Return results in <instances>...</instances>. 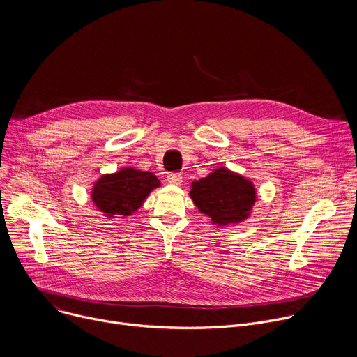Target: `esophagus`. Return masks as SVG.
<instances>
[{"mask_svg": "<svg viewBox=\"0 0 357 357\" xmlns=\"http://www.w3.org/2000/svg\"><path fill=\"white\" fill-rule=\"evenodd\" d=\"M168 182L169 183H172V185H182V182H183V178H182V175L181 174H175V172H172V174H169L168 175Z\"/></svg>", "mask_w": 357, "mask_h": 357, "instance_id": "34e87169", "label": "esophagus"}]
</instances>
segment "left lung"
I'll return each instance as SVG.
<instances>
[{
    "label": "left lung",
    "mask_w": 357,
    "mask_h": 357,
    "mask_svg": "<svg viewBox=\"0 0 357 357\" xmlns=\"http://www.w3.org/2000/svg\"><path fill=\"white\" fill-rule=\"evenodd\" d=\"M189 195L199 212L218 226L247 219L257 197L252 182L226 168H218L206 178L193 181Z\"/></svg>",
    "instance_id": "left-lung-1"
}]
</instances>
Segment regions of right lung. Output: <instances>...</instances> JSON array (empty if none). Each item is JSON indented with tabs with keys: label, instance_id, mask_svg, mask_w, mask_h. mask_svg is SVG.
<instances>
[{
	"label": "right lung",
	"instance_id": "1",
	"mask_svg": "<svg viewBox=\"0 0 357 357\" xmlns=\"http://www.w3.org/2000/svg\"><path fill=\"white\" fill-rule=\"evenodd\" d=\"M160 185L158 178L151 172L123 168L101 176L93 186L91 199L107 218L130 216L141 208L148 193Z\"/></svg>",
	"mask_w": 357,
	"mask_h": 357
}]
</instances>
